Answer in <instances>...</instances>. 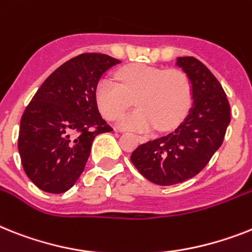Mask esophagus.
Returning <instances> with one entry per match:
<instances>
[{"instance_id": "34e87169", "label": "esophagus", "mask_w": 252, "mask_h": 252, "mask_svg": "<svg viewBox=\"0 0 252 252\" xmlns=\"http://www.w3.org/2000/svg\"><path fill=\"white\" fill-rule=\"evenodd\" d=\"M138 139L141 141V143H145V141L148 140V138H147V136H138Z\"/></svg>"}]
</instances>
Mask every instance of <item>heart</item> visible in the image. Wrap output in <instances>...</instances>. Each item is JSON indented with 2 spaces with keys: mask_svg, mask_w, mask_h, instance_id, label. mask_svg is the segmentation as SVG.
Segmentation results:
<instances>
[{
  "mask_svg": "<svg viewBox=\"0 0 252 252\" xmlns=\"http://www.w3.org/2000/svg\"><path fill=\"white\" fill-rule=\"evenodd\" d=\"M117 80L103 77L95 89L97 108L107 120H117L132 105L136 109L120 120L125 130L148 131L156 126L165 131L174 127L188 109L192 87L182 70L136 64L117 72Z\"/></svg>",
  "mask_w": 252,
  "mask_h": 252,
  "instance_id": "b5f03b06",
  "label": "heart"
}]
</instances>
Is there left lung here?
Instances as JSON below:
<instances>
[{
  "label": "left lung",
  "instance_id": "left-lung-1",
  "mask_svg": "<svg viewBox=\"0 0 252 252\" xmlns=\"http://www.w3.org/2000/svg\"><path fill=\"white\" fill-rule=\"evenodd\" d=\"M192 85V101L183 122L170 134L139 145L131 162L149 182L174 186L196 176L223 144L230 107L223 87L193 56L178 58Z\"/></svg>",
  "mask_w": 252,
  "mask_h": 252
}]
</instances>
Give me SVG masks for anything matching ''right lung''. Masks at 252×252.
<instances>
[{"instance_id": "obj_1", "label": "right lung", "mask_w": 252, "mask_h": 252, "mask_svg": "<svg viewBox=\"0 0 252 252\" xmlns=\"http://www.w3.org/2000/svg\"><path fill=\"white\" fill-rule=\"evenodd\" d=\"M121 63L86 53L43 81L20 120L18 149L27 176L47 193H64L84 171L95 136L111 131L101 118L95 89L105 70Z\"/></svg>"}]
</instances>
